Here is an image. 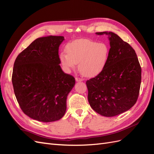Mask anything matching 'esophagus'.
Wrapping results in <instances>:
<instances>
[{
    "mask_svg": "<svg viewBox=\"0 0 154 154\" xmlns=\"http://www.w3.org/2000/svg\"><path fill=\"white\" fill-rule=\"evenodd\" d=\"M75 80H76V82H82V81L83 80L82 78H78V77H76Z\"/></svg>",
    "mask_w": 154,
    "mask_h": 154,
    "instance_id": "obj_1",
    "label": "esophagus"
}]
</instances>
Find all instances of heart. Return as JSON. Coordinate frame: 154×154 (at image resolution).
Listing matches in <instances>:
<instances>
[{
	"label": "heart",
	"mask_w": 154,
	"mask_h": 154,
	"mask_svg": "<svg viewBox=\"0 0 154 154\" xmlns=\"http://www.w3.org/2000/svg\"><path fill=\"white\" fill-rule=\"evenodd\" d=\"M66 52L60 55V62L66 71H70L78 63V70L82 74L93 77L100 74L106 66L109 48L105 43L83 39L69 44Z\"/></svg>",
	"instance_id": "b5f03b06"
}]
</instances>
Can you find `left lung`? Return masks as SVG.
I'll return each mask as SVG.
<instances>
[{
  "label": "left lung",
  "instance_id": "obj_1",
  "mask_svg": "<svg viewBox=\"0 0 154 154\" xmlns=\"http://www.w3.org/2000/svg\"><path fill=\"white\" fill-rule=\"evenodd\" d=\"M109 35V59L100 74L86 82L88 100L99 114L112 117L127 111L137 100L141 82V67L134 49L112 32Z\"/></svg>",
  "mask_w": 154,
  "mask_h": 154
}]
</instances>
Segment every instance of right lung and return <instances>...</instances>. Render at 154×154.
<instances>
[{"label":"right lung","instance_id":"add662e5","mask_svg":"<svg viewBox=\"0 0 154 154\" xmlns=\"http://www.w3.org/2000/svg\"><path fill=\"white\" fill-rule=\"evenodd\" d=\"M61 36L34 40L17 56L12 83L20 109L29 118L42 122L61 119L66 111L67 97L75 78L60 66Z\"/></svg>","mask_w":154,"mask_h":154}]
</instances>
